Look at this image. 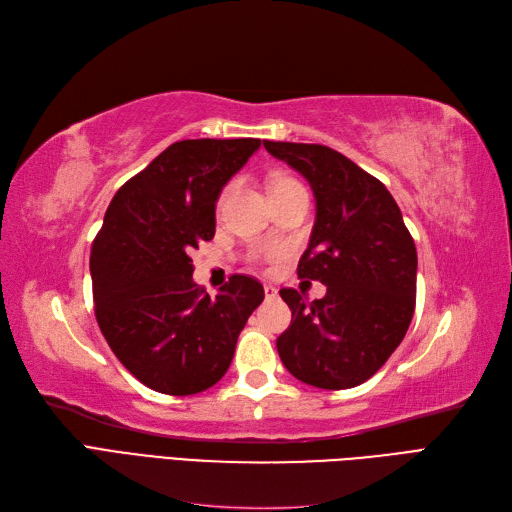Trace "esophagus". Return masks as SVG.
Instances as JSON below:
<instances>
[{
  "label": "esophagus",
  "mask_w": 512,
  "mask_h": 512,
  "mask_svg": "<svg viewBox=\"0 0 512 512\" xmlns=\"http://www.w3.org/2000/svg\"><path fill=\"white\" fill-rule=\"evenodd\" d=\"M265 297L267 299H275L277 297V288L271 284H265Z\"/></svg>",
  "instance_id": "esophagus-1"
}]
</instances>
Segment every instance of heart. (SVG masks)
<instances>
[{
    "mask_svg": "<svg viewBox=\"0 0 512 512\" xmlns=\"http://www.w3.org/2000/svg\"><path fill=\"white\" fill-rule=\"evenodd\" d=\"M292 183H297V181L290 179V177H280V179L273 181V188H284V185H292ZM273 188H271V190H273Z\"/></svg>",
    "mask_w": 512,
    "mask_h": 512,
    "instance_id": "b5f03b06",
    "label": "heart"
}]
</instances>
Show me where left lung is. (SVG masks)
I'll return each mask as SVG.
<instances>
[{"mask_svg": "<svg viewBox=\"0 0 512 512\" xmlns=\"http://www.w3.org/2000/svg\"><path fill=\"white\" fill-rule=\"evenodd\" d=\"M312 185L316 222L297 273L327 286L305 303L282 288L292 312L277 337L290 374L318 389H352L369 380L404 339L416 303V247L384 183L342 153L307 143L265 141Z\"/></svg>", "mask_w": 512, "mask_h": 512, "instance_id": "obj_1", "label": "left lung"}]
</instances>
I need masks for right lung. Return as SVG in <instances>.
<instances>
[{
  "instance_id": "add662e5",
  "label": "right lung",
  "mask_w": 512,
  "mask_h": 512,
  "mask_svg": "<svg viewBox=\"0 0 512 512\" xmlns=\"http://www.w3.org/2000/svg\"><path fill=\"white\" fill-rule=\"evenodd\" d=\"M260 138H194L166 147L119 188L91 245L96 320L121 365L164 395L207 391L265 299L232 275L215 297L194 284L190 250L215 235V203Z\"/></svg>"
}]
</instances>
